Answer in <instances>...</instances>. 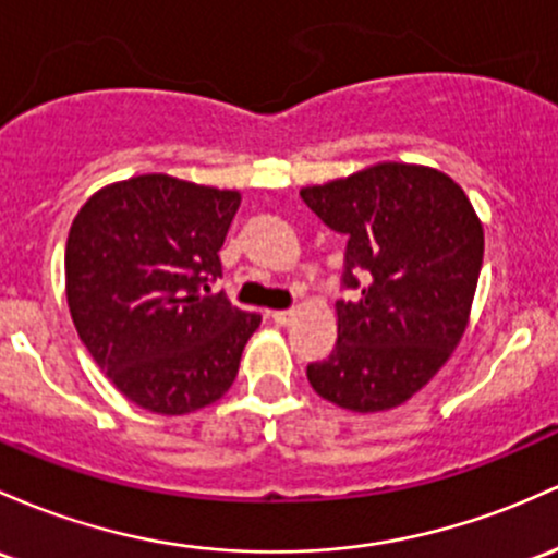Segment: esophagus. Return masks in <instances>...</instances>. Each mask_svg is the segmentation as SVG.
Listing matches in <instances>:
<instances>
[{
  "label": "esophagus",
  "mask_w": 558,
  "mask_h": 558,
  "mask_svg": "<svg viewBox=\"0 0 558 558\" xmlns=\"http://www.w3.org/2000/svg\"><path fill=\"white\" fill-rule=\"evenodd\" d=\"M293 315H296V310H275L272 320L278 323V326H289V323L293 320Z\"/></svg>",
  "instance_id": "esophagus-1"
}]
</instances>
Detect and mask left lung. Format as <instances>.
<instances>
[{"instance_id": "1", "label": "left lung", "mask_w": 558, "mask_h": 558, "mask_svg": "<svg viewBox=\"0 0 558 558\" xmlns=\"http://www.w3.org/2000/svg\"><path fill=\"white\" fill-rule=\"evenodd\" d=\"M302 201L347 235L341 289L360 291L336 302L339 339L307 365L312 389L354 413L402 405L466 330L485 254L480 219L448 174L410 163L304 187Z\"/></svg>"}]
</instances>
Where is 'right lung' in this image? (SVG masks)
<instances>
[{
  "instance_id": "add662e5",
  "label": "right lung",
  "mask_w": 558,
  "mask_h": 558,
  "mask_svg": "<svg viewBox=\"0 0 558 558\" xmlns=\"http://www.w3.org/2000/svg\"><path fill=\"white\" fill-rule=\"evenodd\" d=\"M241 193L143 174L95 193L65 243L78 339L140 408L185 415L232 387L262 315L206 293Z\"/></svg>"
}]
</instances>
